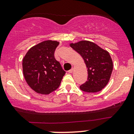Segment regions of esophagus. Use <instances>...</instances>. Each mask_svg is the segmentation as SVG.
<instances>
[{
    "instance_id": "34e87169",
    "label": "esophagus",
    "mask_w": 134,
    "mask_h": 134,
    "mask_svg": "<svg viewBox=\"0 0 134 134\" xmlns=\"http://www.w3.org/2000/svg\"><path fill=\"white\" fill-rule=\"evenodd\" d=\"M73 70H74V69H73V68H72V69L69 70H68V72H69V73H72V72H73Z\"/></svg>"
}]
</instances>
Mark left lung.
Instances as JSON below:
<instances>
[{
  "instance_id": "8db88e82",
  "label": "left lung",
  "mask_w": 134,
  "mask_h": 134,
  "mask_svg": "<svg viewBox=\"0 0 134 134\" xmlns=\"http://www.w3.org/2000/svg\"><path fill=\"white\" fill-rule=\"evenodd\" d=\"M70 47L82 57L87 68V80L80 85V90L87 93L100 91L107 85L113 72V60L109 53L87 41L71 43Z\"/></svg>"
}]
</instances>
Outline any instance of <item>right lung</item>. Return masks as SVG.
Segmentation results:
<instances>
[{"mask_svg": "<svg viewBox=\"0 0 134 134\" xmlns=\"http://www.w3.org/2000/svg\"><path fill=\"white\" fill-rule=\"evenodd\" d=\"M59 43L45 41L31 47L22 62L24 77L33 90L48 95L59 87L65 72L54 58Z\"/></svg>", "mask_w": 134, "mask_h": 134, "instance_id": "right-lung-1", "label": "right lung"}]
</instances>
